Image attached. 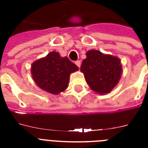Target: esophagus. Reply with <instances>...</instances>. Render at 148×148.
I'll return each mask as SVG.
<instances>
[{
  "mask_svg": "<svg viewBox=\"0 0 148 148\" xmlns=\"http://www.w3.org/2000/svg\"><path fill=\"white\" fill-rule=\"evenodd\" d=\"M75 64H76L77 66V67L80 68V67H81V61H80V60H77L76 62H75Z\"/></svg>",
  "mask_w": 148,
  "mask_h": 148,
  "instance_id": "34e87169",
  "label": "esophagus"
}]
</instances>
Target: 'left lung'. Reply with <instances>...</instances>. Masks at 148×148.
Segmentation results:
<instances>
[{
    "instance_id": "8db88e82",
    "label": "left lung",
    "mask_w": 148,
    "mask_h": 148,
    "mask_svg": "<svg viewBox=\"0 0 148 148\" xmlns=\"http://www.w3.org/2000/svg\"><path fill=\"white\" fill-rule=\"evenodd\" d=\"M81 71L91 90L99 95L110 93L117 85L122 74V65L119 58L103 53L97 50L86 53Z\"/></svg>"
}]
</instances>
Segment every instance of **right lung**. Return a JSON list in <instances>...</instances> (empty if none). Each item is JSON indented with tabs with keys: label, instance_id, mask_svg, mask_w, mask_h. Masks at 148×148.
<instances>
[{
	"label": "right lung",
	"instance_id": "obj_1",
	"mask_svg": "<svg viewBox=\"0 0 148 148\" xmlns=\"http://www.w3.org/2000/svg\"><path fill=\"white\" fill-rule=\"evenodd\" d=\"M78 71L76 64L57 51L32 63L31 73L36 84L51 95H59L68 87L70 75Z\"/></svg>",
	"mask_w": 148,
	"mask_h": 148
}]
</instances>
